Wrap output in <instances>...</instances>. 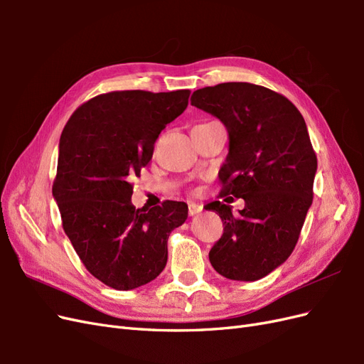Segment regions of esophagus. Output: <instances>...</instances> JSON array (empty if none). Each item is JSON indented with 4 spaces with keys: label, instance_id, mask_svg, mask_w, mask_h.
I'll use <instances>...</instances> for the list:
<instances>
[{
    "label": "esophagus",
    "instance_id": "34e87169",
    "mask_svg": "<svg viewBox=\"0 0 364 364\" xmlns=\"http://www.w3.org/2000/svg\"><path fill=\"white\" fill-rule=\"evenodd\" d=\"M202 209H203V206L200 203H196V202L188 203V214L190 215H196V214L202 213Z\"/></svg>",
    "mask_w": 364,
    "mask_h": 364
}]
</instances>
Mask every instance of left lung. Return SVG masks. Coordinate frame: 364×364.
Segmentation results:
<instances>
[{"instance_id": "8db88e82", "label": "left lung", "mask_w": 364, "mask_h": 364, "mask_svg": "<svg viewBox=\"0 0 364 364\" xmlns=\"http://www.w3.org/2000/svg\"><path fill=\"white\" fill-rule=\"evenodd\" d=\"M191 105L228 129L220 196L245 199L238 214L208 205L225 226L209 261L228 279H261L291 255L313 203L317 158L305 119L287 97L246 82L202 87Z\"/></svg>"}]
</instances>
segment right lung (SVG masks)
<instances>
[{
	"instance_id": "right-lung-1",
	"label": "right lung",
	"mask_w": 364,
	"mask_h": 364,
	"mask_svg": "<svg viewBox=\"0 0 364 364\" xmlns=\"http://www.w3.org/2000/svg\"><path fill=\"white\" fill-rule=\"evenodd\" d=\"M190 94H100L63 127L53 196L77 255L107 287L124 291L155 279L167 264L170 232L188 217L183 202L136 209L130 179L149 164L159 134L185 111Z\"/></svg>"
}]
</instances>
